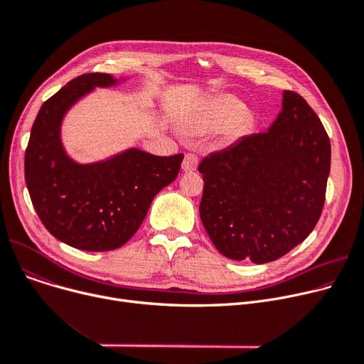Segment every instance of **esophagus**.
I'll return each instance as SVG.
<instances>
[{
  "label": "esophagus",
  "instance_id": "esophagus-1",
  "mask_svg": "<svg viewBox=\"0 0 364 364\" xmlns=\"http://www.w3.org/2000/svg\"><path fill=\"white\" fill-rule=\"evenodd\" d=\"M198 164H199L198 158H196L195 155H192V153H187V155L184 156V161H183L181 168H183V171H186V172H192V171H195V169L198 168Z\"/></svg>",
  "mask_w": 364,
  "mask_h": 364
}]
</instances>
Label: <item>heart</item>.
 Here are the masks:
<instances>
[{
	"label": "heart",
	"mask_w": 364,
	"mask_h": 364,
	"mask_svg": "<svg viewBox=\"0 0 364 364\" xmlns=\"http://www.w3.org/2000/svg\"><path fill=\"white\" fill-rule=\"evenodd\" d=\"M192 124L203 132L223 131L227 141H236L252 124V114L233 94L221 92L206 99L196 110Z\"/></svg>",
	"instance_id": "heart-1"
}]
</instances>
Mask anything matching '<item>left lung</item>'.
Here are the masks:
<instances>
[{
  "mask_svg": "<svg viewBox=\"0 0 364 364\" xmlns=\"http://www.w3.org/2000/svg\"><path fill=\"white\" fill-rule=\"evenodd\" d=\"M331 141L299 94L283 91L265 132L199 164L200 220L214 246L236 261H274L313 232L324 205Z\"/></svg>",
  "mask_w": 364,
  "mask_h": 364,
  "instance_id": "left-lung-1",
  "label": "left lung"
}]
</instances>
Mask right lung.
I'll return each instance as SVG.
<instances>
[{
  "label": "right lung",
  "mask_w": 364,
  "mask_h": 364,
  "mask_svg": "<svg viewBox=\"0 0 364 364\" xmlns=\"http://www.w3.org/2000/svg\"><path fill=\"white\" fill-rule=\"evenodd\" d=\"M127 81L85 73L50 97L36 114L25 153V180L47 230L81 251L118 250L139 230L150 203L178 176L184 155L155 156L129 147L103 161H75L62 141L68 110L95 88Z\"/></svg>",
  "instance_id": "1"
}]
</instances>
